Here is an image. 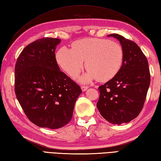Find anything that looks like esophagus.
Here are the masks:
<instances>
[{
	"label": "esophagus",
	"mask_w": 161,
	"mask_h": 161,
	"mask_svg": "<svg viewBox=\"0 0 161 161\" xmlns=\"http://www.w3.org/2000/svg\"><path fill=\"white\" fill-rule=\"evenodd\" d=\"M81 90H82L83 91H85L88 89V88L89 87H88L87 86H81Z\"/></svg>",
	"instance_id": "esophagus-1"
}]
</instances>
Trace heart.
<instances>
[{
  "mask_svg": "<svg viewBox=\"0 0 161 161\" xmlns=\"http://www.w3.org/2000/svg\"><path fill=\"white\" fill-rule=\"evenodd\" d=\"M124 52L116 41L100 38H84L75 41L72 49L64 47L56 53V61L63 70L76 77L84 68L89 70L82 77L84 81L94 79L105 82L114 78L122 67Z\"/></svg>",
  "mask_w": 161,
  "mask_h": 161,
  "instance_id": "b5f03b06",
  "label": "heart"
}]
</instances>
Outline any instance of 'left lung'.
I'll return each mask as SVG.
<instances>
[{"mask_svg":"<svg viewBox=\"0 0 161 161\" xmlns=\"http://www.w3.org/2000/svg\"><path fill=\"white\" fill-rule=\"evenodd\" d=\"M108 36L119 40L124 59L119 73L98 87L100 96L96 105L105 120L120 125L130 122L141 112L151 76L147 58L136 43L119 34Z\"/></svg>","mask_w":161,"mask_h":161,"instance_id":"1","label":"left lung"}]
</instances>
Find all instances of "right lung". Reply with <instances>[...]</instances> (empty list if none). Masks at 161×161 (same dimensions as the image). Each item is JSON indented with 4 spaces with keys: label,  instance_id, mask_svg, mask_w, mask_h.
I'll return each instance as SVG.
<instances>
[{
    "label": "right lung",
    "instance_id": "obj_1",
    "mask_svg": "<svg viewBox=\"0 0 161 161\" xmlns=\"http://www.w3.org/2000/svg\"><path fill=\"white\" fill-rule=\"evenodd\" d=\"M61 40L42 37L17 58L14 91L28 119L39 127L57 129L71 121L80 86L60 70L55 49Z\"/></svg>",
    "mask_w": 161,
    "mask_h": 161
}]
</instances>
